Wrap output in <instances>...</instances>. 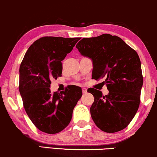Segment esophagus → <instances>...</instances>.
I'll return each instance as SVG.
<instances>
[{
	"label": "esophagus",
	"mask_w": 157,
	"mask_h": 157,
	"mask_svg": "<svg viewBox=\"0 0 157 157\" xmlns=\"http://www.w3.org/2000/svg\"><path fill=\"white\" fill-rule=\"evenodd\" d=\"M82 94H86L87 92V89L86 88H82Z\"/></svg>",
	"instance_id": "esophagus-1"
}]
</instances>
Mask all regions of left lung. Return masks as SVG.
I'll list each match as a JSON object with an SVG mask.
<instances>
[{"instance_id":"1","label":"left lung","mask_w":157,"mask_h":157,"mask_svg":"<svg viewBox=\"0 0 157 157\" xmlns=\"http://www.w3.org/2000/svg\"><path fill=\"white\" fill-rule=\"evenodd\" d=\"M76 48L82 56L93 60L92 77L105 78L109 94L90 88L94 101L90 115L97 127L113 133L125 129L135 117L143 83L140 60L137 52L120 37L102 34L83 38Z\"/></svg>"}]
</instances>
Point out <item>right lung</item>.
I'll return each mask as SVG.
<instances>
[{
    "label": "right lung",
    "mask_w": 157,
    "mask_h": 157,
    "mask_svg": "<svg viewBox=\"0 0 157 157\" xmlns=\"http://www.w3.org/2000/svg\"><path fill=\"white\" fill-rule=\"evenodd\" d=\"M80 38L44 36L28 48L20 67L19 90L23 106L37 129L56 134L71 121L82 89L71 86L61 93L50 89L51 80L61 76V61Z\"/></svg>",
    "instance_id": "obj_1"
}]
</instances>
